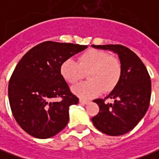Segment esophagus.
Here are the masks:
<instances>
[{"mask_svg":"<svg viewBox=\"0 0 159 159\" xmlns=\"http://www.w3.org/2000/svg\"><path fill=\"white\" fill-rule=\"evenodd\" d=\"M79 102L81 104H83V105H86V104H88V103H89V100H83V99H80Z\"/></svg>","mask_w":159,"mask_h":159,"instance_id":"1","label":"esophagus"}]
</instances>
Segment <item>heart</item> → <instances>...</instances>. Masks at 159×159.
Returning <instances> with one entry per match:
<instances>
[{
    "label": "heart",
    "mask_w": 159,
    "mask_h": 159,
    "mask_svg": "<svg viewBox=\"0 0 159 159\" xmlns=\"http://www.w3.org/2000/svg\"><path fill=\"white\" fill-rule=\"evenodd\" d=\"M89 80L73 87L72 92L84 99L95 96L102 91L110 92L117 86L122 75V65L115 56L107 52L89 49L77 57V60L66 59L60 66L63 77L75 84L84 76Z\"/></svg>",
    "instance_id": "heart-1"
}]
</instances>
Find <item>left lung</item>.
I'll use <instances>...</instances> for the list:
<instances>
[{"label": "left lung", "instance_id": "1", "mask_svg": "<svg viewBox=\"0 0 159 159\" xmlns=\"http://www.w3.org/2000/svg\"><path fill=\"white\" fill-rule=\"evenodd\" d=\"M93 48L111 50L118 54L122 75L117 86L104 100L93 102L100 111L92 122L100 132L117 136L128 133L145 116L150 105L152 84L149 73L138 56L123 45H92ZM111 99L112 103L107 102Z\"/></svg>", "mask_w": 159, "mask_h": 159}]
</instances>
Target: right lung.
<instances>
[{
    "instance_id": "1",
    "label": "right lung",
    "mask_w": 159,
    "mask_h": 159,
    "mask_svg": "<svg viewBox=\"0 0 159 159\" xmlns=\"http://www.w3.org/2000/svg\"><path fill=\"white\" fill-rule=\"evenodd\" d=\"M88 46L48 41L29 50L9 80L12 115L26 133L38 139L55 135L67 125L69 108L78 103L60 73L64 61ZM60 98L59 102L53 101Z\"/></svg>"
}]
</instances>
